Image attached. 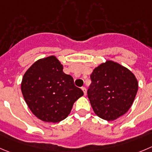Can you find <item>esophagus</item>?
<instances>
[{"label":"esophagus","mask_w":152,"mask_h":152,"mask_svg":"<svg viewBox=\"0 0 152 152\" xmlns=\"http://www.w3.org/2000/svg\"><path fill=\"white\" fill-rule=\"evenodd\" d=\"M81 89H82V90H83L84 95H86V88H85V87H82Z\"/></svg>","instance_id":"34e87169"}]
</instances>
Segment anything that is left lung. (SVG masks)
Listing matches in <instances>:
<instances>
[{"label": "left lung", "instance_id": "1", "mask_svg": "<svg viewBox=\"0 0 152 152\" xmlns=\"http://www.w3.org/2000/svg\"><path fill=\"white\" fill-rule=\"evenodd\" d=\"M90 78L87 95L98 116L113 121L128 112L138 90L137 78L129 69L107 60L95 68Z\"/></svg>", "mask_w": 152, "mask_h": 152}]
</instances>
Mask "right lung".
<instances>
[{"instance_id": "obj_1", "label": "right lung", "mask_w": 152, "mask_h": 152, "mask_svg": "<svg viewBox=\"0 0 152 152\" xmlns=\"http://www.w3.org/2000/svg\"><path fill=\"white\" fill-rule=\"evenodd\" d=\"M55 56L36 61L23 76L21 89L31 112L46 122H59L70 113L74 103L83 95L73 77L63 71Z\"/></svg>"}]
</instances>
